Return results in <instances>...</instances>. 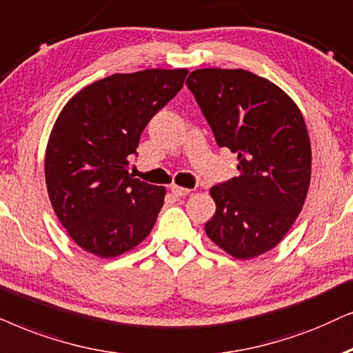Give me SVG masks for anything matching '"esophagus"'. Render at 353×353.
Wrapping results in <instances>:
<instances>
[{
    "label": "esophagus",
    "mask_w": 353,
    "mask_h": 353,
    "mask_svg": "<svg viewBox=\"0 0 353 353\" xmlns=\"http://www.w3.org/2000/svg\"><path fill=\"white\" fill-rule=\"evenodd\" d=\"M190 192V189H185V187H179V185H171V194L176 196H184Z\"/></svg>",
    "instance_id": "obj_1"
}]
</instances>
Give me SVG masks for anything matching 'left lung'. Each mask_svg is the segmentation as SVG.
Returning <instances> with one entry per match:
<instances>
[{
    "label": "left lung",
    "mask_w": 353,
    "mask_h": 353,
    "mask_svg": "<svg viewBox=\"0 0 353 353\" xmlns=\"http://www.w3.org/2000/svg\"><path fill=\"white\" fill-rule=\"evenodd\" d=\"M185 85L241 171L210 189L216 213L206 236L239 260L260 256L283 241L307 199L312 145L302 111L283 88L243 69H196Z\"/></svg>",
    "instance_id": "1"
}]
</instances>
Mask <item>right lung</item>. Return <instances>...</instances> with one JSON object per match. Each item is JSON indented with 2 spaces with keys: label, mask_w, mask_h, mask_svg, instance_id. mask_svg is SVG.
<instances>
[{
  "label": "right lung",
  "mask_w": 353,
  "mask_h": 353,
  "mask_svg": "<svg viewBox=\"0 0 353 353\" xmlns=\"http://www.w3.org/2000/svg\"><path fill=\"white\" fill-rule=\"evenodd\" d=\"M187 69L112 74L61 110L45 152V181L59 223L83 250L114 258L143 242L166 189L134 179L129 158L150 119L184 85Z\"/></svg>",
  "instance_id": "add662e5"
}]
</instances>
